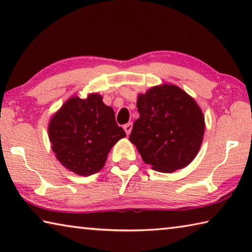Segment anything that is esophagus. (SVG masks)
<instances>
[{"instance_id":"1","label":"esophagus","mask_w":252,"mask_h":252,"mask_svg":"<svg viewBox=\"0 0 252 252\" xmlns=\"http://www.w3.org/2000/svg\"><path fill=\"white\" fill-rule=\"evenodd\" d=\"M132 126H133V125H132V123H131V122H129V123H126V125H125V126H123V129H125V131H126V135H129V134L131 133Z\"/></svg>"}]
</instances>
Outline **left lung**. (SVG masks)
Instances as JSON below:
<instances>
[{"mask_svg": "<svg viewBox=\"0 0 252 252\" xmlns=\"http://www.w3.org/2000/svg\"><path fill=\"white\" fill-rule=\"evenodd\" d=\"M140 113L133 123L130 141L143 162L159 172L187 167L202 144L204 117L197 102L177 85H156L140 93Z\"/></svg>", "mask_w": 252, "mask_h": 252, "instance_id": "1", "label": "left lung"}]
</instances>
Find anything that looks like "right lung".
<instances>
[{
  "label": "right lung",
  "mask_w": 252,
  "mask_h": 252,
  "mask_svg": "<svg viewBox=\"0 0 252 252\" xmlns=\"http://www.w3.org/2000/svg\"><path fill=\"white\" fill-rule=\"evenodd\" d=\"M99 93L87 99L72 96L49 123V139L55 158L79 176H91L104 167L109 152L126 132L116 122L114 111Z\"/></svg>",
  "instance_id": "1"
}]
</instances>
